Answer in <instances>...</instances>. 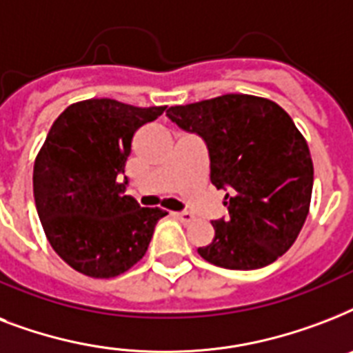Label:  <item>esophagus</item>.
<instances>
[{
	"label": "esophagus",
	"instance_id": "1",
	"mask_svg": "<svg viewBox=\"0 0 353 353\" xmlns=\"http://www.w3.org/2000/svg\"><path fill=\"white\" fill-rule=\"evenodd\" d=\"M174 216H176L181 223H185V225H188V223H192L194 221V214H190V212H176Z\"/></svg>",
	"mask_w": 353,
	"mask_h": 353
}]
</instances>
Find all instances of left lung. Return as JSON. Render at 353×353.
Listing matches in <instances>:
<instances>
[{"label":"left lung","mask_w":353,"mask_h":353,"mask_svg":"<svg viewBox=\"0 0 353 353\" xmlns=\"http://www.w3.org/2000/svg\"><path fill=\"white\" fill-rule=\"evenodd\" d=\"M166 117L203 139L210 181L227 190L229 216L212 221L214 238L199 256L238 271L282 256L306 221L313 188L310 148L290 115L269 99L229 93L172 106Z\"/></svg>","instance_id":"8db88e82"}]
</instances>
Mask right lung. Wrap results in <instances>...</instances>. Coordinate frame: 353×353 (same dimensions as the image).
<instances>
[{
  "instance_id": "1",
  "label": "right lung",
  "mask_w": 353,
  "mask_h": 353,
  "mask_svg": "<svg viewBox=\"0 0 353 353\" xmlns=\"http://www.w3.org/2000/svg\"><path fill=\"white\" fill-rule=\"evenodd\" d=\"M166 106L90 99L52 122L32 172L36 210L63 262L93 279H113L148 249L161 209H144L121 183L133 133Z\"/></svg>"
}]
</instances>
